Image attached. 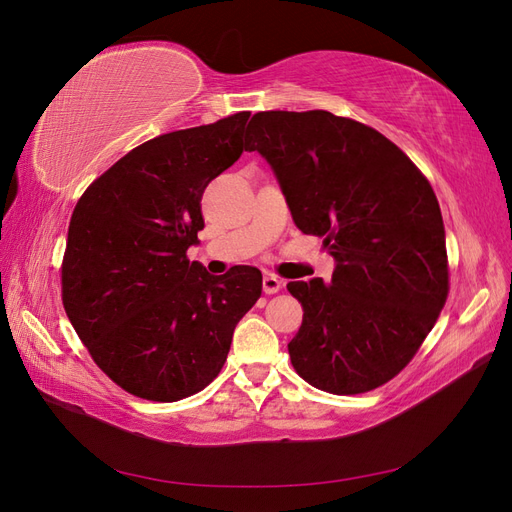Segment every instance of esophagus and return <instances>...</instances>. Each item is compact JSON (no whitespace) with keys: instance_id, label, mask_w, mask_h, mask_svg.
<instances>
[{"instance_id":"1","label":"esophagus","mask_w":512,"mask_h":512,"mask_svg":"<svg viewBox=\"0 0 512 512\" xmlns=\"http://www.w3.org/2000/svg\"><path fill=\"white\" fill-rule=\"evenodd\" d=\"M282 286H284V282H282L280 277H277V275L267 273L265 277H262V288H265V292H267V294L280 292V290H282Z\"/></svg>"}]
</instances>
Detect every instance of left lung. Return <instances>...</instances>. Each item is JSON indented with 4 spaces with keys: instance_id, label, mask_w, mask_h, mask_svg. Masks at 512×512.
<instances>
[{
    "instance_id": "left-lung-1",
    "label": "left lung",
    "mask_w": 512,
    "mask_h": 512,
    "mask_svg": "<svg viewBox=\"0 0 512 512\" xmlns=\"http://www.w3.org/2000/svg\"><path fill=\"white\" fill-rule=\"evenodd\" d=\"M250 123V149L271 166L294 224L335 260L331 282L288 284L303 305L290 361L320 391L378 389L410 363L446 301L438 198L365 123L329 111H265Z\"/></svg>"
}]
</instances>
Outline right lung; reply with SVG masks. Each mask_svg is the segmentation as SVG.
<instances>
[{"label":"right lung","mask_w":512,"mask_h":512,"mask_svg":"<svg viewBox=\"0 0 512 512\" xmlns=\"http://www.w3.org/2000/svg\"><path fill=\"white\" fill-rule=\"evenodd\" d=\"M250 113L138 145L74 207L61 267L66 314L91 359L128 393L190 397L220 374L262 273L211 275L185 252L205 228L203 192L247 151Z\"/></svg>","instance_id":"obj_1"}]
</instances>
